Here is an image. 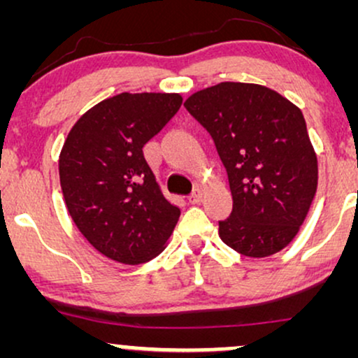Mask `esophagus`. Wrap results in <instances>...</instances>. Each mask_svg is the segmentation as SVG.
I'll list each match as a JSON object with an SVG mask.
<instances>
[{
	"instance_id": "obj_1",
	"label": "esophagus",
	"mask_w": 358,
	"mask_h": 358,
	"mask_svg": "<svg viewBox=\"0 0 358 358\" xmlns=\"http://www.w3.org/2000/svg\"><path fill=\"white\" fill-rule=\"evenodd\" d=\"M202 196H203L202 190H200V188H195V190L190 193V196H188V202H190V203H200V202H202Z\"/></svg>"
}]
</instances>
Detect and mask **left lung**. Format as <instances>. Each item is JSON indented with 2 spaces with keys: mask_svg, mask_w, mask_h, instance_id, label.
<instances>
[{
  "mask_svg": "<svg viewBox=\"0 0 358 358\" xmlns=\"http://www.w3.org/2000/svg\"><path fill=\"white\" fill-rule=\"evenodd\" d=\"M185 108L215 143L232 192L220 239L248 257H266L298 234L318 183L316 155L303 113L256 84L222 82Z\"/></svg>",
  "mask_w": 358,
  "mask_h": 358,
  "instance_id": "obj_1",
  "label": "left lung"
}]
</instances>
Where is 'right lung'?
<instances>
[{
    "mask_svg": "<svg viewBox=\"0 0 358 358\" xmlns=\"http://www.w3.org/2000/svg\"><path fill=\"white\" fill-rule=\"evenodd\" d=\"M178 94H117L69 133L59 173L77 229L101 254L143 264L162 252L180 208L159 192L143 148L178 113Z\"/></svg>",
    "mask_w": 358,
    "mask_h": 358,
    "instance_id": "right-lung-1",
    "label": "right lung"
}]
</instances>
